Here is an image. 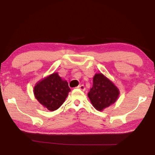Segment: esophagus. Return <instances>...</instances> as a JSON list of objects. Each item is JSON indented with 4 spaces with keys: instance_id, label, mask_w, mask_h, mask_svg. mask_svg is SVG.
Listing matches in <instances>:
<instances>
[{
    "instance_id": "1",
    "label": "esophagus",
    "mask_w": 155,
    "mask_h": 155,
    "mask_svg": "<svg viewBox=\"0 0 155 155\" xmlns=\"http://www.w3.org/2000/svg\"><path fill=\"white\" fill-rule=\"evenodd\" d=\"M77 88H78V89H80V90H83V91H84L85 90V85H83V84H82V85H78V87H77Z\"/></svg>"
}]
</instances>
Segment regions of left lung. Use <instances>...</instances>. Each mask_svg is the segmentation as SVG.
Returning a JSON list of instances; mask_svg holds the SVG:
<instances>
[{
    "label": "left lung",
    "instance_id": "obj_1",
    "mask_svg": "<svg viewBox=\"0 0 155 155\" xmlns=\"http://www.w3.org/2000/svg\"><path fill=\"white\" fill-rule=\"evenodd\" d=\"M119 96V90L103 74H96L93 85L88 93L91 104L98 111L114 103Z\"/></svg>",
    "mask_w": 155,
    "mask_h": 155
}]
</instances>
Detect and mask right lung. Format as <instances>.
<instances>
[{
    "instance_id": "obj_1",
    "label": "right lung",
    "mask_w": 155,
    "mask_h": 155,
    "mask_svg": "<svg viewBox=\"0 0 155 155\" xmlns=\"http://www.w3.org/2000/svg\"><path fill=\"white\" fill-rule=\"evenodd\" d=\"M70 91L67 81H63L57 73L44 78L34 87L36 99L50 111L59 109Z\"/></svg>"
}]
</instances>
